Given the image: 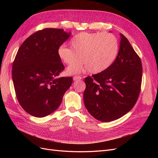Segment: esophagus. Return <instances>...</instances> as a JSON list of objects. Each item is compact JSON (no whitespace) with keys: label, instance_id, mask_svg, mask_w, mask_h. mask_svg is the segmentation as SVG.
<instances>
[{"label":"esophagus","instance_id":"34e87169","mask_svg":"<svg viewBox=\"0 0 158 158\" xmlns=\"http://www.w3.org/2000/svg\"><path fill=\"white\" fill-rule=\"evenodd\" d=\"M81 79H82V77H81V76H74L73 77V80L74 81L78 80H81Z\"/></svg>","mask_w":158,"mask_h":158}]
</instances>
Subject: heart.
I'll return each instance as SVG.
<instances>
[{
    "label": "heart",
    "instance_id": "1",
    "mask_svg": "<svg viewBox=\"0 0 158 158\" xmlns=\"http://www.w3.org/2000/svg\"><path fill=\"white\" fill-rule=\"evenodd\" d=\"M70 45H60L57 51L66 64H73L78 55L81 58L68 68L70 74L87 70L93 74L102 73L113 63L119 49L117 38L109 33L81 32L72 38Z\"/></svg>",
    "mask_w": 158,
    "mask_h": 158
}]
</instances>
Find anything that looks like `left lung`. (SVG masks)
I'll return each mask as SVG.
<instances>
[{"label": "left lung", "instance_id": "1", "mask_svg": "<svg viewBox=\"0 0 158 158\" xmlns=\"http://www.w3.org/2000/svg\"><path fill=\"white\" fill-rule=\"evenodd\" d=\"M120 35V47L111 66L84 80L85 107L91 115L102 122L116 120L131 111L140 92V59L127 37Z\"/></svg>", "mask_w": 158, "mask_h": 158}]
</instances>
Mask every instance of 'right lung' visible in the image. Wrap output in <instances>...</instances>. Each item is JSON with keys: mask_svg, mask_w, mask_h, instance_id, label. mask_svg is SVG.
I'll use <instances>...</instances> for the list:
<instances>
[{"mask_svg": "<svg viewBox=\"0 0 158 158\" xmlns=\"http://www.w3.org/2000/svg\"><path fill=\"white\" fill-rule=\"evenodd\" d=\"M70 35L45 28L27 37L17 52L12 70L14 89L21 107L33 117L54 112L73 83L72 77H59L64 66L57 52Z\"/></svg>", "mask_w": 158, "mask_h": 158, "instance_id": "obj_1", "label": "right lung"}]
</instances>
